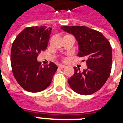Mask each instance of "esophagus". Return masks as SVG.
<instances>
[{"label": "esophagus", "mask_w": 123, "mask_h": 123, "mask_svg": "<svg viewBox=\"0 0 123 123\" xmlns=\"http://www.w3.org/2000/svg\"><path fill=\"white\" fill-rule=\"evenodd\" d=\"M58 67H59V68H64V67H65V65H64V64H60L58 65Z\"/></svg>", "instance_id": "34e87169"}]
</instances>
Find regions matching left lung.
<instances>
[{
    "instance_id": "obj_1",
    "label": "left lung",
    "mask_w": 123,
    "mask_h": 123,
    "mask_svg": "<svg viewBox=\"0 0 123 123\" xmlns=\"http://www.w3.org/2000/svg\"><path fill=\"white\" fill-rule=\"evenodd\" d=\"M64 31L71 33L78 42V56L86 58L88 68L74 74L68 80L70 88L81 95H91L102 88L110 76L112 49L110 43L99 31L86 26H63ZM85 60H83L84 61Z\"/></svg>"
}]
</instances>
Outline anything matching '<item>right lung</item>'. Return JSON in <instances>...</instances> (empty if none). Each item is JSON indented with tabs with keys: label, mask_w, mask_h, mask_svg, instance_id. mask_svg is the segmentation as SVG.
<instances>
[{
	"label": "right lung",
	"mask_w": 123,
	"mask_h": 123,
	"mask_svg": "<svg viewBox=\"0 0 123 123\" xmlns=\"http://www.w3.org/2000/svg\"><path fill=\"white\" fill-rule=\"evenodd\" d=\"M52 28L33 26L25 28L12 43L11 67L17 82L25 90L39 92L51 84L58 67L53 62L42 67L37 60L46 50Z\"/></svg>",
	"instance_id": "right-lung-1"
}]
</instances>
